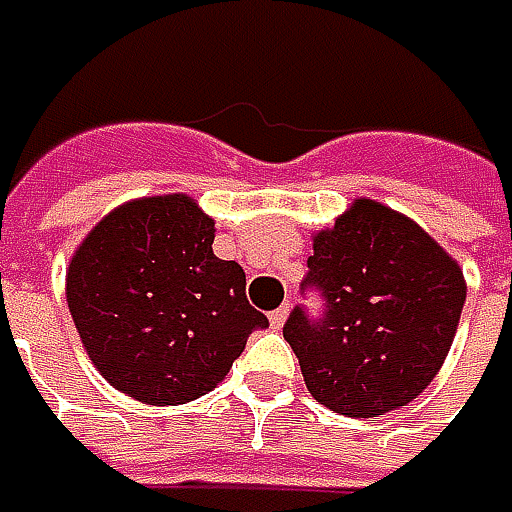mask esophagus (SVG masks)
Instances as JSON below:
<instances>
[{"mask_svg":"<svg viewBox=\"0 0 512 512\" xmlns=\"http://www.w3.org/2000/svg\"><path fill=\"white\" fill-rule=\"evenodd\" d=\"M268 320L273 328H282L285 325V320H288V305H282V308H276V311H270Z\"/></svg>","mask_w":512,"mask_h":512,"instance_id":"1","label":"esophagus"}]
</instances>
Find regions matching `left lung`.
I'll use <instances>...</instances> for the list:
<instances>
[{
    "instance_id": "left-lung-1",
    "label": "left lung",
    "mask_w": 512,
    "mask_h": 512,
    "mask_svg": "<svg viewBox=\"0 0 512 512\" xmlns=\"http://www.w3.org/2000/svg\"><path fill=\"white\" fill-rule=\"evenodd\" d=\"M299 288L320 294V314L296 305L282 334L314 400L348 418H377L421 395L467 299L444 247L369 198L314 239Z\"/></svg>"
}]
</instances>
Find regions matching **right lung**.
<instances>
[{"mask_svg":"<svg viewBox=\"0 0 512 512\" xmlns=\"http://www.w3.org/2000/svg\"><path fill=\"white\" fill-rule=\"evenodd\" d=\"M213 218L187 195L117 207L71 259L65 294L97 371L152 406L218 386L247 337L268 328L244 270L213 253Z\"/></svg>","mask_w":512,"mask_h":512,"instance_id":"right-lung-1","label":"right lung"}]
</instances>
